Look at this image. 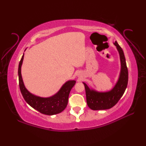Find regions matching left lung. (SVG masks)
Returning <instances> with one entry per match:
<instances>
[{"mask_svg": "<svg viewBox=\"0 0 146 146\" xmlns=\"http://www.w3.org/2000/svg\"><path fill=\"white\" fill-rule=\"evenodd\" d=\"M114 45L117 47L119 53L121 68L119 77L112 90L106 92H98L90 88L86 83L83 82L85 87L87 104L93 110H104L113 108L122 97L127 88L128 70L124 54L117 41H115Z\"/></svg>", "mask_w": 146, "mask_h": 146, "instance_id": "1", "label": "left lung"}]
</instances>
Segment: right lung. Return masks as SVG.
<instances>
[{
    "mask_svg": "<svg viewBox=\"0 0 146 146\" xmlns=\"http://www.w3.org/2000/svg\"><path fill=\"white\" fill-rule=\"evenodd\" d=\"M24 54L19 64V80L21 92L26 102L35 110L47 115H53L61 113L68 105L70 91L75 86L76 81L68 80L64 84L57 93L49 97H40L31 93L26 88L21 75V67Z\"/></svg>",
    "mask_w": 146,
    "mask_h": 146,
    "instance_id": "right-lung-1",
    "label": "right lung"
}]
</instances>
